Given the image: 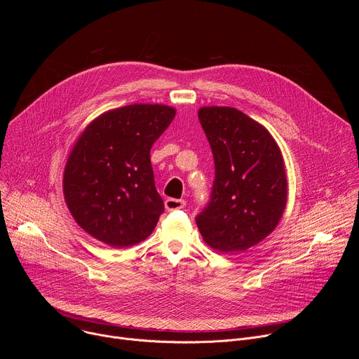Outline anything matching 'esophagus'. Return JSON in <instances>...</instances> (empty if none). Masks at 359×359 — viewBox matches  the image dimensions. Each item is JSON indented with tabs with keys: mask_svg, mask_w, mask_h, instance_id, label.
Segmentation results:
<instances>
[{
	"mask_svg": "<svg viewBox=\"0 0 359 359\" xmlns=\"http://www.w3.org/2000/svg\"><path fill=\"white\" fill-rule=\"evenodd\" d=\"M184 206H186V201L182 198H166L165 201V208L168 212L179 210V209H183Z\"/></svg>",
	"mask_w": 359,
	"mask_h": 359,
	"instance_id": "esophagus-1",
	"label": "esophagus"
}]
</instances>
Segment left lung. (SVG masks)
Masks as SVG:
<instances>
[{"label":"left lung","mask_w":359,"mask_h":359,"mask_svg":"<svg viewBox=\"0 0 359 359\" xmlns=\"http://www.w3.org/2000/svg\"><path fill=\"white\" fill-rule=\"evenodd\" d=\"M198 121L212 147L215 182L197 227L210 247L244 251L264 240L284 213L281 151L263 125L236 108H201Z\"/></svg>","instance_id":"1"}]
</instances>
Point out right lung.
<instances>
[{
  "mask_svg": "<svg viewBox=\"0 0 359 359\" xmlns=\"http://www.w3.org/2000/svg\"><path fill=\"white\" fill-rule=\"evenodd\" d=\"M176 111L128 105L96 118L79 136L64 173V194L75 222L112 247H130L156 227L165 204L150 149Z\"/></svg>",
  "mask_w": 359,
  "mask_h": 359,
  "instance_id": "add662e5",
  "label": "right lung"
}]
</instances>
